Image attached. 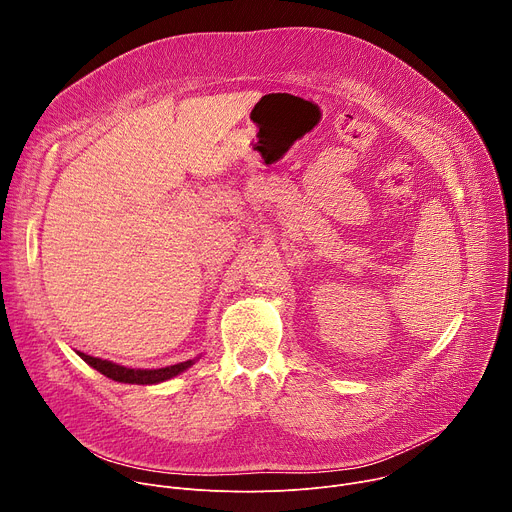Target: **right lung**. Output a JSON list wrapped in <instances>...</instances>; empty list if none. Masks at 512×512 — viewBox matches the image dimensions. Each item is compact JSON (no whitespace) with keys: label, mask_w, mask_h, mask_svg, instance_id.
<instances>
[{"label":"right lung","mask_w":512,"mask_h":512,"mask_svg":"<svg viewBox=\"0 0 512 512\" xmlns=\"http://www.w3.org/2000/svg\"><path fill=\"white\" fill-rule=\"evenodd\" d=\"M79 356L91 364L95 371H99L101 375H105L107 379H113L117 383H131V385H156L162 381H168L180 373H184L186 369H190L194 360H184L178 364H172V367H164V369H127L121 367L117 362L111 360H103L97 356H89L85 352H79Z\"/></svg>","instance_id":"1"}]
</instances>
